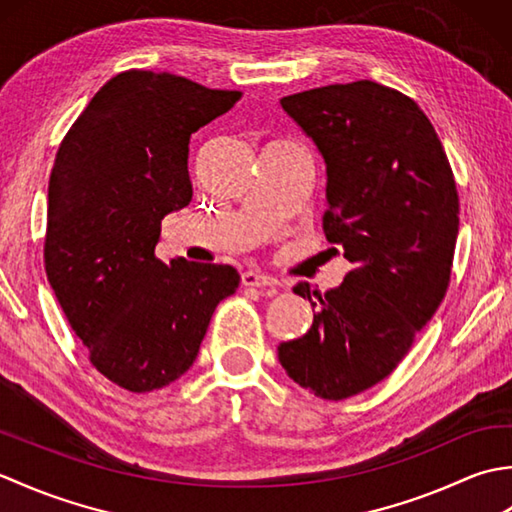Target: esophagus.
<instances>
[{
  "mask_svg": "<svg viewBox=\"0 0 512 512\" xmlns=\"http://www.w3.org/2000/svg\"><path fill=\"white\" fill-rule=\"evenodd\" d=\"M242 284L248 288H277V281L264 273H257V270H246L242 273Z\"/></svg>",
  "mask_w": 512,
  "mask_h": 512,
  "instance_id": "1",
  "label": "esophagus"
}]
</instances>
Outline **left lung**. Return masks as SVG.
<instances>
[{"label": "left lung", "mask_w": 512, "mask_h": 512, "mask_svg": "<svg viewBox=\"0 0 512 512\" xmlns=\"http://www.w3.org/2000/svg\"><path fill=\"white\" fill-rule=\"evenodd\" d=\"M281 107L325 160L323 231L354 268L325 295L306 281L292 288L317 312L301 339L277 347L279 363L314 396L343 400L394 372L447 295L458 189L436 129L398 90L325 85Z\"/></svg>", "instance_id": "1"}]
</instances>
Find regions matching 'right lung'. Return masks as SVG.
Masks as SVG:
<instances>
[{"label": "right lung", "mask_w": 512, "mask_h": 512, "mask_svg": "<svg viewBox=\"0 0 512 512\" xmlns=\"http://www.w3.org/2000/svg\"><path fill=\"white\" fill-rule=\"evenodd\" d=\"M242 92L169 72L116 74L76 118L48 184L46 275L92 365L145 394L193 365L233 266L156 257L162 217L191 202L189 140Z\"/></svg>", "instance_id": "right-lung-1"}]
</instances>
